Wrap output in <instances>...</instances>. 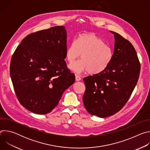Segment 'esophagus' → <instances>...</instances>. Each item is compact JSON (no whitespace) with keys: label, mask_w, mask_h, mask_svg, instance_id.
Segmentation results:
<instances>
[{"label":"esophagus","mask_w":150,"mask_h":150,"mask_svg":"<svg viewBox=\"0 0 150 150\" xmlns=\"http://www.w3.org/2000/svg\"><path fill=\"white\" fill-rule=\"evenodd\" d=\"M81 78L78 75H75V80L76 81H81Z\"/></svg>","instance_id":"34e87169"}]
</instances>
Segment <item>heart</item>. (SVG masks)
<instances>
[{
	"label": "heart",
	"instance_id": "obj_1",
	"mask_svg": "<svg viewBox=\"0 0 150 150\" xmlns=\"http://www.w3.org/2000/svg\"><path fill=\"white\" fill-rule=\"evenodd\" d=\"M81 54L82 59L69 66L76 74L88 72L97 75L105 71L113 59L112 49L93 33L81 34L67 49L66 58L69 63L74 62Z\"/></svg>",
	"mask_w": 150,
	"mask_h": 150
}]
</instances>
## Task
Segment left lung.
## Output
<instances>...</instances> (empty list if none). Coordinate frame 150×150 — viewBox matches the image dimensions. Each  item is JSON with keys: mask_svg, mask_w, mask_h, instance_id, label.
<instances>
[{"mask_svg": "<svg viewBox=\"0 0 150 150\" xmlns=\"http://www.w3.org/2000/svg\"><path fill=\"white\" fill-rule=\"evenodd\" d=\"M110 32L114 34L115 46L109 66L100 74L83 78L85 108L91 115L102 118L123 108L136 86L141 67L131 42L120 34Z\"/></svg>", "mask_w": 150, "mask_h": 150, "instance_id": "left-lung-1", "label": "left lung"}]
</instances>
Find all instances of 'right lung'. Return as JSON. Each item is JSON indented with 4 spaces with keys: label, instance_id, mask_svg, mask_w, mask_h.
I'll use <instances>...</instances> for the list:
<instances>
[{
    "label": "right lung",
    "instance_id": "add662e5",
    "mask_svg": "<svg viewBox=\"0 0 150 150\" xmlns=\"http://www.w3.org/2000/svg\"><path fill=\"white\" fill-rule=\"evenodd\" d=\"M67 33L56 26L28 35L12 55L10 75L20 103L38 115L50 113L75 82L67 68Z\"/></svg>",
    "mask_w": 150,
    "mask_h": 150
}]
</instances>
